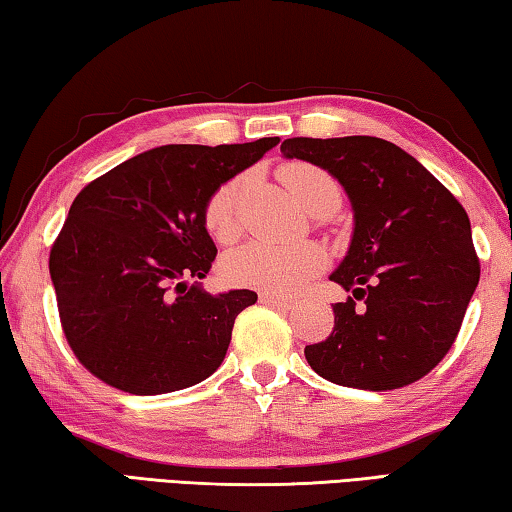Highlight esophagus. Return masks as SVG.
Segmentation results:
<instances>
[{"label":"esophagus","instance_id":"34e87169","mask_svg":"<svg viewBox=\"0 0 512 512\" xmlns=\"http://www.w3.org/2000/svg\"><path fill=\"white\" fill-rule=\"evenodd\" d=\"M259 302H262V305H273V307H291L293 305L291 298L277 296V293H268V291L259 293Z\"/></svg>","mask_w":512,"mask_h":512}]
</instances>
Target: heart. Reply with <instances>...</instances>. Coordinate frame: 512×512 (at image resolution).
<instances>
[{"label": "heart", "mask_w": 512, "mask_h": 512, "mask_svg": "<svg viewBox=\"0 0 512 512\" xmlns=\"http://www.w3.org/2000/svg\"><path fill=\"white\" fill-rule=\"evenodd\" d=\"M282 183L293 198L316 216L332 214L341 205V185L332 173L311 162H287L280 169ZM246 176L223 183L205 203V225L219 241H230L239 232V212L246 192ZM327 264L325 250L318 244L277 246L268 241H248L230 250L221 262L225 282L237 287H253L277 296H293L307 287Z\"/></svg>", "instance_id": "obj_1"}]
</instances>
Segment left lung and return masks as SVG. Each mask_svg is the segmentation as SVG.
Returning a JSON list of instances; mask_svg holds the SVG:
<instances>
[{
    "label": "left lung",
    "instance_id": "1",
    "mask_svg": "<svg viewBox=\"0 0 512 512\" xmlns=\"http://www.w3.org/2000/svg\"><path fill=\"white\" fill-rule=\"evenodd\" d=\"M280 151L332 173L354 212L348 255L329 275L352 296L334 305L332 334L305 348L309 366L361 391L413 384L452 348L479 284L467 212L379 137H291Z\"/></svg>",
    "mask_w": 512,
    "mask_h": 512
}]
</instances>
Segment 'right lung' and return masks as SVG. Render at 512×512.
Listing matches in <instances>:
<instances>
[{
    "mask_svg": "<svg viewBox=\"0 0 512 512\" xmlns=\"http://www.w3.org/2000/svg\"><path fill=\"white\" fill-rule=\"evenodd\" d=\"M277 142L158 146L81 189L49 273L69 348L94 377L124 393L162 395L221 366L235 318L257 293L212 296L201 287L216 257L205 203Z\"/></svg>",
    "mask_w": 512,
    "mask_h": 512,
    "instance_id": "1",
    "label": "right lung"
}]
</instances>
